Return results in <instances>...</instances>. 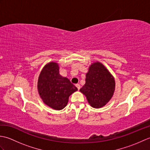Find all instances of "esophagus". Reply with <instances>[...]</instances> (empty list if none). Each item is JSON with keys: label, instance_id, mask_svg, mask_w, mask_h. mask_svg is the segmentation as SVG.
Here are the masks:
<instances>
[{"label": "esophagus", "instance_id": "esophagus-1", "mask_svg": "<svg viewBox=\"0 0 150 150\" xmlns=\"http://www.w3.org/2000/svg\"><path fill=\"white\" fill-rule=\"evenodd\" d=\"M75 86H76V87L77 88V89H78L79 90H80V88H81V86H80V84H76Z\"/></svg>", "mask_w": 150, "mask_h": 150}]
</instances>
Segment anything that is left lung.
<instances>
[{"label": "left lung", "mask_w": 150, "mask_h": 150, "mask_svg": "<svg viewBox=\"0 0 150 150\" xmlns=\"http://www.w3.org/2000/svg\"><path fill=\"white\" fill-rule=\"evenodd\" d=\"M115 89L113 76L106 66L97 61L89 66L86 74V83L80 91L85 95L91 107L100 108L111 99Z\"/></svg>", "instance_id": "obj_1"}]
</instances>
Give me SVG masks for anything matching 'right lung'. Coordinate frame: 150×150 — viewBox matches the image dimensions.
Instances as JSON below:
<instances>
[{
  "label": "right lung",
  "instance_id": "1",
  "mask_svg": "<svg viewBox=\"0 0 150 150\" xmlns=\"http://www.w3.org/2000/svg\"><path fill=\"white\" fill-rule=\"evenodd\" d=\"M37 90L44 104L53 110H61L68 104L69 97L78 89L68 78L60 75L59 64L52 61L41 70Z\"/></svg>",
  "mask_w": 150,
  "mask_h": 150
}]
</instances>
